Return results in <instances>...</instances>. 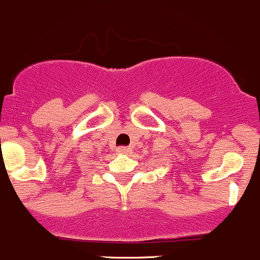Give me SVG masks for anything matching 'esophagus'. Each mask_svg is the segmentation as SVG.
<instances>
[{"label":"esophagus","instance_id":"obj_1","mask_svg":"<svg viewBox=\"0 0 260 260\" xmlns=\"http://www.w3.org/2000/svg\"><path fill=\"white\" fill-rule=\"evenodd\" d=\"M116 151L119 154H130L131 148H129V146H120V148L116 149Z\"/></svg>","mask_w":260,"mask_h":260}]
</instances>
